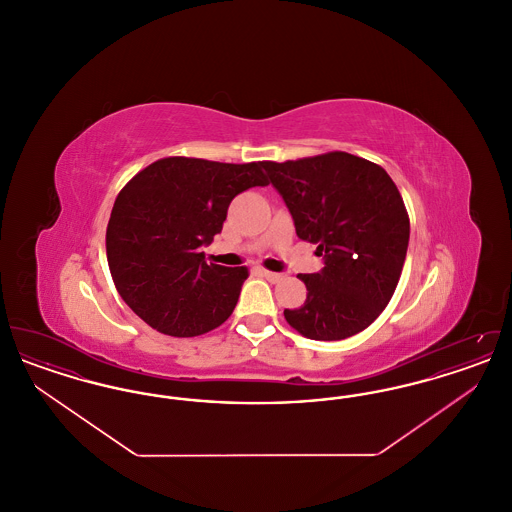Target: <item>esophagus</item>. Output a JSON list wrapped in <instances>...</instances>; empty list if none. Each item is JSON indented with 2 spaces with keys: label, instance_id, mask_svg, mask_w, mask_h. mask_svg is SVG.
Here are the masks:
<instances>
[{
  "label": "esophagus",
  "instance_id": "obj_1",
  "mask_svg": "<svg viewBox=\"0 0 512 512\" xmlns=\"http://www.w3.org/2000/svg\"><path fill=\"white\" fill-rule=\"evenodd\" d=\"M261 274L267 278L268 282H278L280 278H282V274H278V272H270V270H261Z\"/></svg>",
  "mask_w": 512,
  "mask_h": 512
}]
</instances>
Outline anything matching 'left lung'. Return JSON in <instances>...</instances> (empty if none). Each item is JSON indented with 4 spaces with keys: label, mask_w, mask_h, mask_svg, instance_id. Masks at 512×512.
Listing matches in <instances>:
<instances>
[{
    "label": "left lung",
    "mask_w": 512,
    "mask_h": 512,
    "mask_svg": "<svg viewBox=\"0 0 512 512\" xmlns=\"http://www.w3.org/2000/svg\"><path fill=\"white\" fill-rule=\"evenodd\" d=\"M263 169L282 195L295 232L317 244L324 267L299 274L307 299L284 317L309 340L363 332L390 303L409 247L405 203L382 167L345 151Z\"/></svg>",
    "instance_id": "left-lung-1"
}]
</instances>
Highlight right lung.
<instances>
[{
    "label": "right lung",
    "mask_w": 512,
    "mask_h": 512,
    "mask_svg": "<svg viewBox=\"0 0 512 512\" xmlns=\"http://www.w3.org/2000/svg\"><path fill=\"white\" fill-rule=\"evenodd\" d=\"M263 163L167 157L117 195L107 263L124 303L157 332L194 338L232 315L245 267L207 265L201 247L220 234L238 194L267 186Z\"/></svg>",
    "instance_id": "right-lung-1"
}]
</instances>
